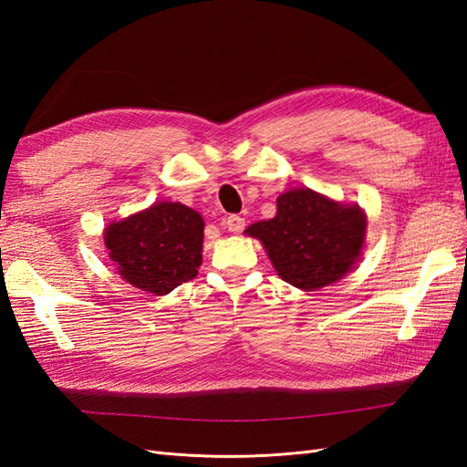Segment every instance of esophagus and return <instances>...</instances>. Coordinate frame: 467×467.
<instances>
[{
	"label": "esophagus",
	"instance_id": "1",
	"mask_svg": "<svg viewBox=\"0 0 467 467\" xmlns=\"http://www.w3.org/2000/svg\"><path fill=\"white\" fill-rule=\"evenodd\" d=\"M223 225H225V230H228V232L237 234V232H242L245 228V220L242 216L232 214V216H228V218L223 220Z\"/></svg>",
	"mask_w": 467,
	"mask_h": 467
}]
</instances>
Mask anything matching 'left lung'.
Segmentation results:
<instances>
[{"label":"left lung","mask_w":467,"mask_h":467,"mask_svg":"<svg viewBox=\"0 0 467 467\" xmlns=\"http://www.w3.org/2000/svg\"><path fill=\"white\" fill-rule=\"evenodd\" d=\"M366 225L358 204L300 187L278 196L275 218L251 223L244 234L259 239L282 280L312 292L352 271L362 255Z\"/></svg>","instance_id":"1"}]
</instances>
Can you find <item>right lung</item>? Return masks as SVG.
Here are the masks:
<instances>
[{
	"mask_svg": "<svg viewBox=\"0 0 467 467\" xmlns=\"http://www.w3.org/2000/svg\"><path fill=\"white\" fill-rule=\"evenodd\" d=\"M117 273L144 292L165 296L199 275L204 220L181 202H153L103 232Z\"/></svg>",
	"mask_w": 467,
	"mask_h": 467,
	"instance_id": "obj_1",
	"label": "right lung"
}]
</instances>
